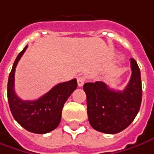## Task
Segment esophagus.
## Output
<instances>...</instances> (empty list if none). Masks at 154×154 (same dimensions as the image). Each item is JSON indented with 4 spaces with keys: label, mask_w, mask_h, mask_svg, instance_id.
Listing matches in <instances>:
<instances>
[{
    "label": "esophagus",
    "mask_w": 154,
    "mask_h": 154,
    "mask_svg": "<svg viewBox=\"0 0 154 154\" xmlns=\"http://www.w3.org/2000/svg\"><path fill=\"white\" fill-rule=\"evenodd\" d=\"M85 82V78L83 77H77V85L78 87H82Z\"/></svg>",
    "instance_id": "esophagus-1"
}]
</instances>
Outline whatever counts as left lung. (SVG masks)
Returning a JSON list of instances; mask_svg holds the SVG:
<instances>
[{
  "instance_id": "obj_1",
  "label": "left lung",
  "mask_w": 154,
  "mask_h": 154,
  "mask_svg": "<svg viewBox=\"0 0 154 154\" xmlns=\"http://www.w3.org/2000/svg\"><path fill=\"white\" fill-rule=\"evenodd\" d=\"M131 76L122 91L111 89L103 82H86L88 121L92 127L106 134H116L128 127L137 116L143 96L141 72L131 58Z\"/></svg>"
}]
</instances>
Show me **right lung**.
<instances>
[{
  "label": "right lung",
  "instance_id": "add662e5",
  "mask_svg": "<svg viewBox=\"0 0 154 154\" xmlns=\"http://www.w3.org/2000/svg\"><path fill=\"white\" fill-rule=\"evenodd\" d=\"M28 48L17 56L7 83V99L11 112L21 126L30 132L45 134L55 130L60 122L64 103L77 88V79L58 83L37 100H23L14 89L16 66Z\"/></svg>",
  "mask_w": 154,
  "mask_h": 154
}]
</instances>
